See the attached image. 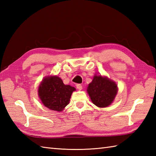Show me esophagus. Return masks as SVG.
<instances>
[{
  "mask_svg": "<svg viewBox=\"0 0 156 156\" xmlns=\"http://www.w3.org/2000/svg\"><path fill=\"white\" fill-rule=\"evenodd\" d=\"M76 86V88H77V89H78V90H82V86L80 84H77Z\"/></svg>",
  "mask_w": 156,
  "mask_h": 156,
  "instance_id": "esophagus-1",
  "label": "esophagus"
}]
</instances>
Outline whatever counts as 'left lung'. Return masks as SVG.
Returning <instances> with one entry per match:
<instances>
[{
	"label": "left lung",
	"mask_w": 156,
	"mask_h": 156,
	"mask_svg": "<svg viewBox=\"0 0 156 156\" xmlns=\"http://www.w3.org/2000/svg\"><path fill=\"white\" fill-rule=\"evenodd\" d=\"M93 103L98 107H107L113 101L117 93L115 82L101 76H94L87 89Z\"/></svg>",
	"instance_id": "obj_1"
}]
</instances>
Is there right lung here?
<instances>
[{"mask_svg":"<svg viewBox=\"0 0 156 156\" xmlns=\"http://www.w3.org/2000/svg\"><path fill=\"white\" fill-rule=\"evenodd\" d=\"M76 90L69 85H65L58 76L45 78L38 89L42 103L52 111H62L69 104L72 93Z\"/></svg>","mask_w":156,"mask_h":156,"instance_id":"1","label":"right lung"}]
</instances>
